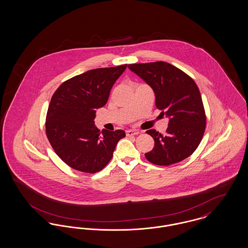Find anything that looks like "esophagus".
Listing matches in <instances>:
<instances>
[{"label":"esophagus","instance_id":"1","mask_svg":"<svg viewBox=\"0 0 248 248\" xmlns=\"http://www.w3.org/2000/svg\"><path fill=\"white\" fill-rule=\"evenodd\" d=\"M140 134V132L139 131H137V130H127L126 131V135L130 137V136H137V135H139Z\"/></svg>","mask_w":248,"mask_h":248}]
</instances>
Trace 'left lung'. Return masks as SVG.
<instances>
[{
    "label": "left lung",
    "mask_w": 248,
    "mask_h": 248,
    "mask_svg": "<svg viewBox=\"0 0 248 248\" xmlns=\"http://www.w3.org/2000/svg\"><path fill=\"white\" fill-rule=\"evenodd\" d=\"M128 68L149 84L155 94L156 107L169 119L166 134L147 131L154 148L145 154L157 165H169L188 158L200 144L205 129V114L195 82L177 67L163 62L130 64Z\"/></svg>",
    "instance_id": "obj_1"
}]
</instances>
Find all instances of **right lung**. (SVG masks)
Returning <instances> with one entry per match:
<instances>
[{
    "mask_svg": "<svg viewBox=\"0 0 248 248\" xmlns=\"http://www.w3.org/2000/svg\"><path fill=\"white\" fill-rule=\"evenodd\" d=\"M127 65L86 71L62 83L48 107L46 130L59 158L71 168L95 173L110 161L124 130L100 131L95 110L106 105L112 85Z\"/></svg>",
    "mask_w": 248,
    "mask_h": 248,
    "instance_id": "obj_1",
    "label": "right lung"
}]
</instances>
